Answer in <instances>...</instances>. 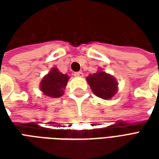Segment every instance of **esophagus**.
Listing matches in <instances>:
<instances>
[{"mask_svg":"<svg viewBox=\"0 0 159 159\" xmlns=\"http://www.w3.org/2000/svg\"><path fill=\"white\" fill-rule=\"evenodd\" d=\"M74 76H77V77H83V73L82 71H77V72H74Z\"/></svg>","mask_w":159,"mask_h":159,"instance_id":"1","label":"esophagus"}]
</instances>
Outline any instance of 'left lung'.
<instances>
[{"instance_id":"8db88e82","label":"left lung","mask_w":159,"mask_h":159,"mask_svg":"<svg viewBox=\"0 0 159 159\" xmlns=\"http://www.w3.org/2000/svg\"><path fill=\"white\" fill-rule=\"evenodd\" d=\"M86 80L92 92L103 100H111L117 93L118 83L117 79L101 69L98 70L96 73L90 74Z\"/></svg>"}]
</instances>
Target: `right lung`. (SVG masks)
Here are the masks:
<instances>
[{
  "label": "right lung",
  "mask_w": 159,
  "mask_h": 159,
  "mask_svg": "<svg viewBox=\"0 0 159 159\" xmlns=\"http://www.w3.org/2000/svg\"><path fill=\"white\" fill-rule=\"evenodd\" d=\"M69 79L68 75L63 74L59 71V69L53 67L41 81L40 90L46 96L59 98L65 93Z\"/></svg>",
  "instance_id": "obj_1"
}]
</instances>
